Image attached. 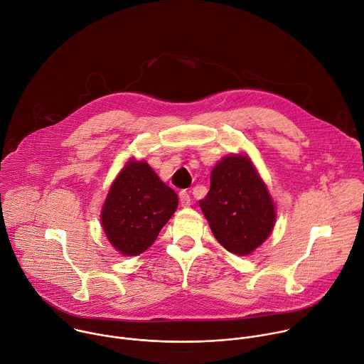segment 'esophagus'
<instances>
[{
	"label": "esophagus",
	"instance_id": "esophagus-1",
	"mask_svg": "<svg viewBox=\"0 0 364 364\" xmlns=\"http://www.w3.org/2000/svg\"><path fill=\"white\" fill-rule=\"evenodd\" d=\"M180 203H181V205H183V207H188V205H190V203H191V197H190L188 191H186V190L180 191Z\"/></svg>",
	"mask_w": 364,
	"mask_h": 364
}]
</instances>
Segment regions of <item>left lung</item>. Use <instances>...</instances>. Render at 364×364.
Segmentation results:
<instances>
[{"instance_id":"8db88e82","label":"left lung","mask_w":364,"mask_h":364,"mask_svg":"<svg viewBox=\"0 0 364 364\" xmlns=\"http://www.w3.org/2000/svg\"><path fill=\"white\" fill-rule=\"evenodd\" d=\"M218 242L245 256L272 233L277 212L267 184L245 154H230L210 176V190L198 201Z\"/></svg>"}]
</instances>
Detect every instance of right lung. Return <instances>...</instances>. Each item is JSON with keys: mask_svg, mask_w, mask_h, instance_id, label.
Instances as JSON below:
<instances>
[{"mask_svg": "<svg viewBox=\"0 0 364 364\" xmlns=\"http://www.w3.org/2000/svg\"><path fill=\"white\" fill-rule=\"evenodd\" d=\"M177 205L176 191L145 161L129 160L103 203L102 228L121 255L136 256L155 242Z\"/></svg>", "mask_w": 364, "mask_h": 364, "instance_id": "1", "label": "right lung"}]
</instances>
